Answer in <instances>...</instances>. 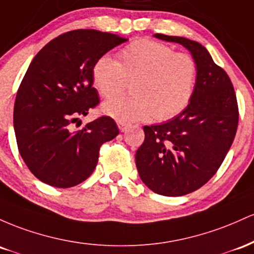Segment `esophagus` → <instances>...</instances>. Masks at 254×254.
I'll list each match as a JSON object with an SVG mask.
<instances>
[{"label": "esophagus", "mask_w": 254, "mask_h": 254, "mask_svg": "<svg viewBox=\"0 0 254 254\" xmlns=\"http://www.w3.org/2000/svg\"><path fill=\"white\" fill-rule=\"evenodd\" d=\"M118 126H119V129L121 130V132H125V130L128 128V125L126 124V122H122V121L118 122Z\"/></svg>", "instance_id": "34e87169"}]
</instances>
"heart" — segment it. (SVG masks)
<instances>
[{
    "label": "heart",
    "instance_id": "b5f03b06",
    "mask_svg": "<svg viewBox=\"0 0 254 254\" xmlns=\"http://www.w3.org/2000/svg\"><path fill=\"white\" fill-rule=\"evenodd\" d=\"M93 82L105 98L119 95L133 80V95L115 97L102 105L104 114L122 122L152 118L167 121L189 107L194 93L198 67L189 54L141 38L129 43L120 60L104 55L93 67Z\"/></svg>",
    "mask_w": 254,
    "mask_h": 254
}]
</instances>
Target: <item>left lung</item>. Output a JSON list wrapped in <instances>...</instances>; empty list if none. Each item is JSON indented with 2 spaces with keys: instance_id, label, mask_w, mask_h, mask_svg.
Instances as JSON below:
<instances>
[{
  "instance_id": "left-lung-1",
  "label": "left lung",
  "mask_w": 254,
  "mask_h": 254,
  "mask_svg": "<svg viewBox=\"0 0 254 254\" xmlns=\"http://www.w3.org/2000/svg\"><path fill=\"white\" fill-rule=\"evenodd\" d=\"M155 37L186 48L198 67V78L184 112L164 124L144 126L145 140L135 153V164L151 190L180 196L200 189L221 167L238 128V102L228 74L200 43L162 33Z\"/></svg>"
}]
</instances>
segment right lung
Segmentation results:
<instances>
[{"mask_svg": "<svg viewBox=\"0 0 254 254\" xmlns=\"http://www.w3.org/2000/svg\"><path fill=\"white\" fill-rule=\"evenodd\" d=\"M126 41L97 30L69 31L48 43L28 65L14 104V130L22 159L44 184H81L95 170L101 145L119 134L109 116L76 132L70 125L99 103L92 86L97 60Z\"/></svg>", "mask_w": 254, "mask_h": 254, "instance_id": "add662e5", "label": "right lung"}]
</instances>
